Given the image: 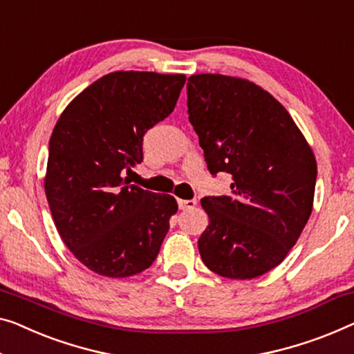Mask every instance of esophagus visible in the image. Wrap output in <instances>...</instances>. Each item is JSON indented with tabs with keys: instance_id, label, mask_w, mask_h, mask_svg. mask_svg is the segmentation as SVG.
<instances>
[{
	"instance_id": "esophagus-1",
	"label": "esophagus",
	"mask_w": 354,
	"mask_h": 354,
	"mask_svg": "<svg viewBox=\"0 0 354 354\" xmlns=\"http://www.w3.org/2000/svg\"><path fill=\"white\" fill-rule=\"evenodd\" d=\"M197 205V200H178L179 209H192Z\"/></svg>"
}]
</instances>
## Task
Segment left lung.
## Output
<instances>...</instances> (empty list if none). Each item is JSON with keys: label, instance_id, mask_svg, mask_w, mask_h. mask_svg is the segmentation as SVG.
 <instances>
[{"label": "left lung", "instance_id": "8db88e82", "mask_svg": "<svg viewBox=\"0 0 354 354\" xmlns=\"http://www.w3.org/2000/svg\"><path fill=\"white\" fill-rule=\"evenodd\" d=\"M187 108L208 170L234 179L230 195L202 198V261L224 278L261 277L284 261L312 214V147L286 108L243 77L191 76Z\"/></svg>", "mask_w": 354, "mask_h": 354}]
</instances>
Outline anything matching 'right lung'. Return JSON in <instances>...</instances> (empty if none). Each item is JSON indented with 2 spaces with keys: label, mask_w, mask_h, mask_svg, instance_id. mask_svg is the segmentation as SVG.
I'll list each match as a JSON object with an SVG mask.
<instances>
[{
  "label": "right lung",
  "mask_w": 354,
  "mask_h": 354,
  "mask_svg": "<svg viewBox=\"0 0 354 354\" xmlns=\"http://www.w3.org/2000/svg\"><path fill=\"white\" fill-rule=\"evenodd\" d=\"M184 75L114 71L75 97L52 131L44 191L63 243L88 270L127 278L152 266L175 197L125 183L143 136L175 109Z\"/></svg>",
  "instance_id": "obj_1"
}]
</instances>
